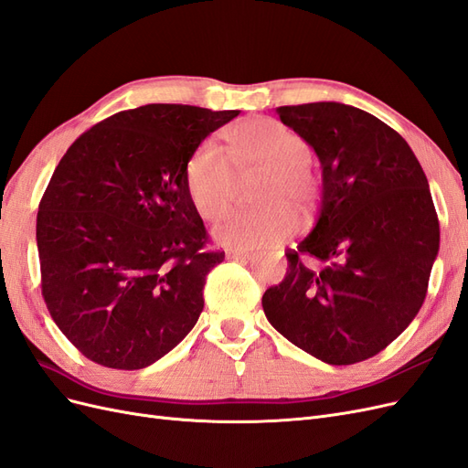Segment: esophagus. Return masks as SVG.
<instances>
[{"mask_svg":"<svg viewBox=\"0 0 468 468\" xmlns=\"http://www.w3.org/2000/svg\"><path fill=\"white\" fill-rule=\"evenodd\" d=\"M226 258L234 260V261H248L253 258L251 251H242V250H229L226 251Z\"/></svg>","mask_w":468,"mask_h":468,"instance_id":"esophagus-1","label":"esophagus"}]
</instances>
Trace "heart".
<instances>
[{
	"label": "heart",
	"mask_w": 468,
	"mask_h": 468,
	"mask_svg": "<svg viewBox=\"0 0 468 468\" xmlns=\"http://www.w3.org/2000/svg\"><path fill=\"white\" fill-rule=\"evenodd\" d=\"M232 155L207 140L186 169L187 191L205 220L217 222L234 208L244 181L261 179L256 187L258 210L238 212L215 229L218 244L258 250L281 244L296 232L292 208L308 215L318 203L320 179L310 167L313 148L275 119H251L230 131Z\"/></svg>",
	"instance_id": "obj_1"
}]
</instances>
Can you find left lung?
Here are the masks:
<instances>
[{
    "mask_svg": "<svg viewBox=\"0 0 468 468\" xmlns=\"http://www.w3.org/2000/svg\"><path fill=\"white\" fill-rule=\"evenodd\" d=\"M282 124L314 148L322 203L313 232L287 250V275L269 287L267 320L330 365H353L392 344L418 314L439 250L428 177L406 140L357 107H279ZM316 259L320 270L302 260Z\"/></svg>",
    "mask_w": 468,
    "mask_h": 468,
    "instance_id": "8db88e82",
    "label": "left lung"
}]
</instances>
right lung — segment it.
Wrapping results in <instances>:
<instances>
[{
	"label": "right lung",
	"instance_id": "right-lung-1",
	"mask_svg": "<svg viewBox=\"0 0 468 468\" xmlns=\"http://www.w3.org/2000/svg\"><path fill=\"white\" fill-rule=\"evenodd\" d=\"M239 111L152 103L93 124L68 148L37 217L42 296L60 332L109 369H144L203 313L224 251L186 183L193 152Z\"/></svg>",
	"mask_w": 468,
	"mask_h": 468
}]
</instances>
